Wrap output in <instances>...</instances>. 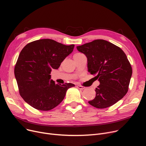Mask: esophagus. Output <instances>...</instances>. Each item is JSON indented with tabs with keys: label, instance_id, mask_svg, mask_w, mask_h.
Wrapping results in <instances>:
<instances>
[{
	"label": "esophagus",
	"instance_id": "1",
	"mask_svg": "<svg viewBox=\"0 0 146 146\" xmlns=\"http://www.w3.org/2000/svg\"><path fill=\"white\" fill-rule=\"evenodd\" d=\"M76 87H77V88H78L79 89H84L85 88V87H84L83 86H80V85H77L76 86Z\"/></svg>",
	"mask_w": 146,
	"mask_h": 146
}]
</instances>
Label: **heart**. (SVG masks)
I'll use <instances>...</instances> for the list:
<instances>
[{
  "label": "heart",
  "instance_id": "b5f03b06",
  "mask_svg": "<svg viewBox=\"0 0 146 146\" xmlns=\"http://www.w3.org/2000/svg\"><path fill=\"white\" fill-rule=\"evenodd\" d=\"M82 54H81V53H79V52H78V53H76V54H74V56H73V58L74 57H78V56H80V55H82Z\"/></svg>",
  "mask_w": 146,
  "mask_h": 146
}]
</instances>
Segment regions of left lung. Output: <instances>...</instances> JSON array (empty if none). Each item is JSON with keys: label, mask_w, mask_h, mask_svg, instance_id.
<instances>
[{"label": "left lung", "mask_w": 146, "mask_h": 146, "mask_svg": "<svg viewBox=\"0 0 146 146\" xmlns=\"http://www.w3.org/2000/svg\"><path fill=\"white\" fill-rule=\"evenodd\" d=\"M88 59V72L100 82L95 90L96 96L89 104L96 108L110 107L127 93L132 68L124 52L115 45L96 40L77 46Z\"/></svg>", "instance_id": "obj_1"}]
</instances>
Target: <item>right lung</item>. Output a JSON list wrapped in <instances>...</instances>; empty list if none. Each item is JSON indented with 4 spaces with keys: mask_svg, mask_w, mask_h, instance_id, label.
Listing matches in <instances>:
<instances>
[{
    "mask_svg": "<svg viewBox=\"0 0 146 146\" xmlns=\"http://www.w3.org/2000/svg\"><path fill=\"white\" fill-rule=\"evenodd\" d=\"M74 45H66L51 39L26 45L21 51L14 73L19 94L30 106L40 111L54 108L64 99L73 83L56 84L51 79L52 69H57L71 54Z\"/></svg>",
    "mask_w": 146,
    "mask_h": 146,
    "instance_id": "add662e5",
    "label": "right lung"
}]
</instances>
